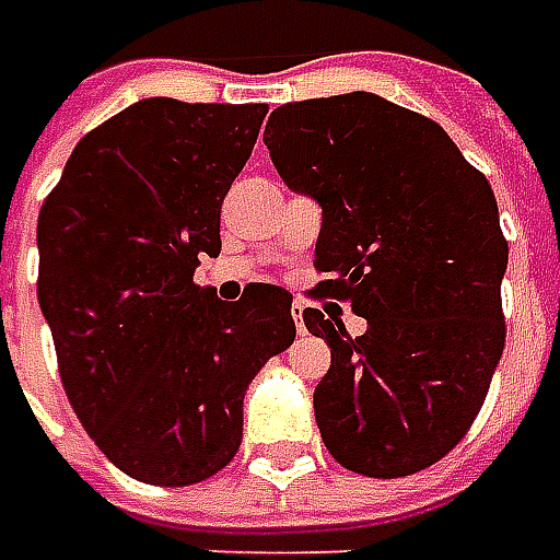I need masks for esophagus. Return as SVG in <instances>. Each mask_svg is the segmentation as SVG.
<instances>
[{
	"instance_id": "esophagus-1",
	"label": "esophagus",
	"mask_w": 560,
	"mask_h": 560,
	"mask_svg": "<svg viewBox=\"0 0 560 560\" xmlns=\"http://www.w3.org/2000/svg\"><path fill=\"white\" fill-rule=\"evenodd\" d=\"M292 319H295V331H299V337L307 335V325H304V304H301V301L292 304Z\"/></svg>"
}]
</instances>
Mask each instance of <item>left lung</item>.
Masks as SVG:
<instances>
[{
    "instance_id": "left-lung-1",
    "label": "left lung",
    "mask_w": 560,
    "mask_h": 560,
    "mask_svg": "<svg viewBox=\"0 0 560 560\" xmlns=\"http://www.w3.org/2000/svg\"><path fill=\"white\" fill-rule=\"evenodd\" d=\"M265 144L283 184L323 208L316 299L368 319L352 340L307 307L331 347L313 392L323 443L347 470L410 477L474 425L501 362L510 259L489 180L438 122L374 93L273 110Z\"/></svg>"
}]
</instances>
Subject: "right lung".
<instances>
[{
	"label": "right lung",
	"instance_id": "obj_1",
	"mask_svg": "<svg viewBox=\"0 0 560 560\" xmlns=\"http://www.w3.org/2000/svg\"><path fill=\"white\" fill-rule=\"evenodd\" d=\"M265 105L141 98L71 150L38 213V307L62 386L96 446L150 486H192L235 458L244 395L292 347V295L196 287Z\"/></svg>",
	"mask_w": 560,
	"mask_h": 560
}]
</instances>
